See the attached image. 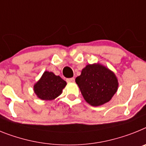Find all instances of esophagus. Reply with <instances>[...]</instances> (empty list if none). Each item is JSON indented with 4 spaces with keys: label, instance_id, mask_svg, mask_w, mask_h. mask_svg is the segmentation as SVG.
<instances>
[{
    "label": "esophagus",
    "instance_id": "34e87169",
    "mask_svg": "<svg viewBox=\"0 0 146 146\" xmlns=\"http://www.w3.org/2000/svg\"><path fill=\"white\" fill-rule=\"evenodd\" d=\"M75 78H67V82H74Z\"/></svg>",
    "mask_w": 146,
    "mask_h": 146
}]
</instances>
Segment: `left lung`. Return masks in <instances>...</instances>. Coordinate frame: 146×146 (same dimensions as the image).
I'll list each match as a JSON object with an SVG mask.
<instances>
[{
    "instance_id": "obj_1",
    "label": "left lung",
    "mask_w": 146,
    "mask_h": 146,
    "mask_svg": "<svg viewBox=\"0 0 146 146\" xmlns=\"http://www.w3.org/2000/svg\"><path fill=\"white\" fill-rule=\"evenodd\" d=\"M76 82L84 98L92 106H98L108 102L117 92L118 82L111 71L101 64H88Z\"/></svg>"
}]
</instances>
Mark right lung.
<instances>
[{
    "label": "right lung",
    "mask_w": 146,
    "mask_h": 146,
    "mask_svg": "<svg viewBox=\"0 0 146 146\" xmlns=\"http://www.w3.org/2000/svg\"><path fill=\"white\" fill-rule=\"evenodd\" d=\"M67 83L59 76L45 71L34 87L35 92L42 100L50 101L61 95Z\"/></svg>",
    "instance_id": "right-lung-1"
}]
</instances>
